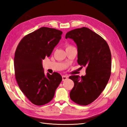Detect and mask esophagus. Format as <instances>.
Returning a JSON list of instances; mask_svg holds the SVG:
<instances>
[{
  "label": "esophagus",
  "mask_w": 127,
  "mask_h": 127,
  "mask_svg": "<svg viewBox=\"0 0 127 127\" xmlns=\"http://www.w3.org/2000/svg\"><path fill=\"white\" fill-rule=\"evenodd\" d=\"M67 78H68V77H67V76L63 75V76H62V80H63V81H64V80H66Z\"/></svg>",
  "instance_id": "esophagus-1"
}]
</instances>
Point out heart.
Here are the masks:
<instances>
[{
	"label": "heart",
	"mask_w": 127,
	"mask_h": 127,
	"mask_svg": "<svg viewBox=\"0 0 127 127\" xmlns=\"http://www.w3.org/2000/svg\"><path fill=\"white\" fill-rule=\"evenodd\" d=\"M71 47H72V46H71V45H67V46H66V49L70 48H71Z\"/></svg>",
	"instance_id": "b5f03b06"
}]
</instances>
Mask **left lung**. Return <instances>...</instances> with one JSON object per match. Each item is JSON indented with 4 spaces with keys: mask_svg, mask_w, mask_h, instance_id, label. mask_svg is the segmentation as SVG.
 Listing matches in <instances>:
<instances>
[{
    "mask_svg": "<svg viewBox=\"0 0 127 127\" xmlns=\"http://www.w3.org/2000/svg\"><path fill=\"white\" fill-rule=\"evenodd\" d=\"M72 39L77 44V62L86 67L84 76H71L74 82L70 99L80 105H89L105 89L111 74V53L106 41L86 27L67 32L65 38Z\"/></svg>",
    "mask_w": 127,
    "mask_h": 127,
    "instance_id": "obj_1",
    "label": "left lung"
}]
</instances>
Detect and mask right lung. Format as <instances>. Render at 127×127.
Here are the masks:
<instances>
[{"label": "right lung", "mask_w": 127, "mask_h": 127, "mask_svg": "<svg viewBox=\"0 0 127 127\" xmlns=\"http://www.w3.org/2000/svg\"><path fill=\"white\" fill-rule=\"evenodd\" d=\"M63 32L41 27L27 35L19 43L15 53V76L19 88L32 103L45 105L53 99L62 80L57 72L44 74L42 60L49 57L61 39Z\"/></svg>", "instance_id": "add662e5"}]
</instances>
